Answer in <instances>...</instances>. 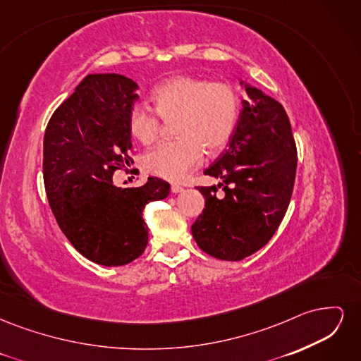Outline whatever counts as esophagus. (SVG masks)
<instances>
[{"instance_id":"esophagus-1","label":"esophagus","mask_w":361,"mask_h":361,"mask_svg":"<svg viewBox=\"0 0 361 361\" xmlns=\"http://www.w3.org/2000/svg\"><path fill=\"white\" fill-rule=\"evenodd\" d=\"M180 191H183V188L179 187V185H171V192H173V194H178V192H180Z\"/></svg>"}]
</instances>
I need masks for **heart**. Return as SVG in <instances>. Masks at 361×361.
<instances>
[{
    "label": "heart",
    "instance_id": "b5f03b06",
    "mask_svg": "<svg viewBox=\"0 0 361 361\" xmlns=\"http://www.w3.org/2000/svg\"><path fill=\"white\" fill-rule=\"evenodd\" d=\"M150 101L162 120H174L173 133L179 138L161 143L146 155L145 169L155 176L183 179L200 166L203 150L218 154L233 135L239 97L231 84L179 75L157 85ZM156 115L145 105H134L129 111L128 129L141 145L149 146L159 137L161 122Z\"/></svg>",
    "mask_w": 361,
    "mask_h": 361
}]
</instances>
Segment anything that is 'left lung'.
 Returning <instances> with one entry per match:
<instances>
[{
  "mask_svg": "<svg viewBox=\"0 0 361 361\" xmlns=\"http://www.w3.org/2000/svg\"><path fill=\"white\" fill-rule=\"evenodd\" d=\"M241 84L243 101L227 149L204 174L221 179L214 187H197L204 209L191 226L197 245L212 257L243 260L276 233L290 202L297 146L285 108L262 90ZM224 187V198H216Z\"/></svg>",
  "mask_w": 361,
  "mask_h": 361,
  "instance_id": "left-lung-1",
  "label": "left lung"
}]
</instances>
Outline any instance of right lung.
Segmentation results:
<instances>
[{"label":"right lung","instance_id":"obj_1","mask_svg":"<svg viewBox=\"0 0 361 361\" xmlns=\"http://www.w3.org/2000/svg\"><path fill=\"white\" fill-rule=\"evenodd\" d=\"M137 89L123 75H87L54 111L43 138L52 214L69 243L104 267H122L143 255L145 206L170 194V183L158 178L135 188L113 183L114 171L133 162L128 116Z\"/></svg>","mask_w":361,"mask_h":361}]
</instances>
